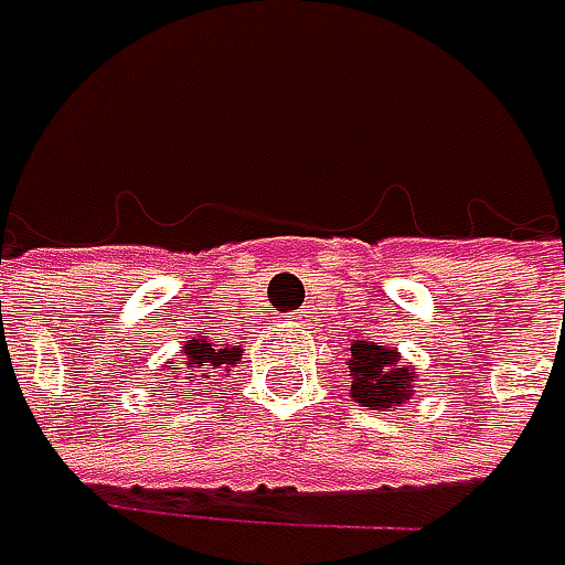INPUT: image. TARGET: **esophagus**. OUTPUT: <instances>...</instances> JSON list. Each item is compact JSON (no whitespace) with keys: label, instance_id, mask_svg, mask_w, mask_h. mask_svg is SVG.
Segmentation results:
<instances>
[{"label":"esophagus","instance_id":"obj_1","mask_svg":"<svg viewBox=\"0 0 565 565\" xmlns=\"http://www.w3.org/2000/svg\"><path fill=\"white\" fill-rule=\"evenodd\" d=\"M292 322H296V326H306V316H292Z\"/></svg>","mask_w":565,"mask_h":565}]
</instances>
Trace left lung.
<instances>
[{"label":"left lung","instance_id":"1","mask_svg":"<svg viewBox=\"0 0 565 565\" xmlns=\"http://www.w3.org/2000/svg\"><path fill=\"white\" fill-rule=\"evenodd\" d=\"M352 399L376 409H393V403H403L413 396V373L399 366L396 349H383L373 342H352Z\"/></svg>","mask_w":565,"mask_h":565}]
</instances>
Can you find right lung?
Masks as SVG:
<instances>
[{
    "mask_svg": "<svg viewBox=\"0 0 565 565\" xmlns=\"http://www.w3.org/2000/svg\"><path fill=\"white\" fill-rule=\"evenodd\" d=\"M182 352H185V366H189V380L195 376V373H213V370H223V373H230V366H236V360L243 356V352L233 345V349H216L209 339H189L185 345H182ZM172 396V393H169Z\"/></svg>",
    "mask_w": 565,
    "mask_h": 565,
    "instance_id": "add662e5",
    "label": "right lung"
}]
</instances>
